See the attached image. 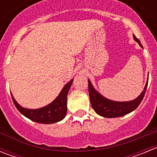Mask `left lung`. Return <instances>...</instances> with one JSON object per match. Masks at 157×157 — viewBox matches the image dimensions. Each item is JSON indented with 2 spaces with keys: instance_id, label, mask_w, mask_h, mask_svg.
<instances>
[{
  "instance_id": "1",
  "label": "left lung",
  "mask_w": 157,
  "mask_h": 157,
  "mask_svg": "<svg viewBox=\"0 0 157 157\" xmlns=\"http://www.w3.org/2000/svg\"><path fill=\"white\" fill-rule=\"evenodd\" d=\"M134 39L139 44L141 48H143L141 45L139 40L134 35ZM89 85V94H90V99L93 109L98 115L106 118H116L120 116H125L129 114L130 112L135 110L140 105L146 91L148 81H147L144 90L138 96L136 99L130 101H114L107 99L105 97L100 94L98 91L93 86L92 83L88 79Z\"/></svg>"
}]
</instances>
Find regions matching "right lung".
<instances>
[{
	"label": "right lung",
	"instance_id": "add662e5",
	"mask_svg": "<svg viewBox=\"0 0 157 157\" xmlns=\"http://www.w3.org/2000/svg\"><path fill=\"white\" fill-rule=\"evenodd\" d=\"M73 79L67 82L62 89L61 92L59 93L57 98L52 101V103L46 106L37 109H28L23 108L19 105L13 98L14 105H16V109L23 116L30 119L32 121L36 123H45V124H51L60 121L65 117L67 113V97L71 88Z\"/></svg>",
	"mask_w": 157,
	"mask_h": 157
}]
</instances>
